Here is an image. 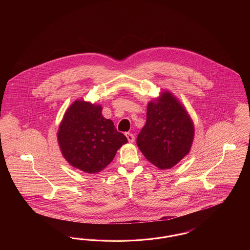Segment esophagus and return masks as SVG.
<instances>
[{"instance_id":"34e87169","label":"esophagus","mask_w":250,"mask_h":250,"mask_svg":"<svg viewBox=\"0 0 250 250\" xmlns=\"http://www.w3.org/2000/svg\"><path fill=\"white\" fill-rule=\"evenodd\" d=\"M125 137H126V139H127V141L129 142V143H134V141H135V137H134V135L133 134H131V133H125Z\"/></svg>"}]
</instances>
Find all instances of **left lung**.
Masks as SVG:
<instances>
[{"label":"left lung","mask_w":250,"mask_h":250,"mask_svg":"<svg viewBox=\"0 0 250 250\" xmlns=\"http://www.w3.org/2000/svg\"><path fill=\"white\" fill-rule=\"evenodd\" d=\"M146 124L137 145L146 159L160 169L175 166L190 152L195 128L186 107L169 91L150 101Z\"/></svg>","instance_id":"obj_1"}]
</instances>
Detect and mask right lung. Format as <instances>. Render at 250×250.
<instances>
[{"mask_svg":"<svg viewBox=\"0 0 250 250\" xmlns=\"http://www.w3.org/2000/svg\"><path fill=\"white\" fill-rule=\"evenodd\" d=\"M60 150L72 167L87 173L103 170L127 139L113 122L102 116V107L74 101L64 112L57 133Z\"/></svg>","mask_w":250,"mask_h":250,"instance_id":"1","label":"right lung"}]
</instances>
